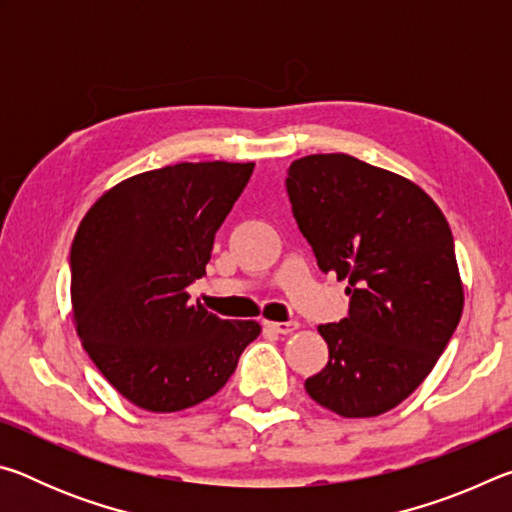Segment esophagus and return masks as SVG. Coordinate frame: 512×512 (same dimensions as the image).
Segmentation results:
<instances>
[{
	"mask_svg": "<svg viewBox=\"0 0 512 512\" xmlns=\"http://www.w3.org/2000/svg\"><path fill=\"white\" fill-rule=\"evenodd\" d=\"M264 327L275 334H291L298 329V323H275V320H264Z\"/></svg>",
	"mask_w": 512,
	"mask_h": 512,
	"instance_id": "1",
	"label": "esophagus"
}]
</instances>
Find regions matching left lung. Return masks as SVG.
<instances>
[{
	"label": "left lung",
	"mask_w": 512,
	"mask_h": 512,
	"mask_svg": "<svg viewBox=\"0 0 512 512\" xmlns=\"http://www.w3.org/2000/svg\"><path fill=\"white\" fill-rule=\"evenodd\" d=\"M287 192L318 268L350 296L348 318L318 327L329 361L305 388L343 418H375L427 379L461 320L452 230L409 178L345 153L293 160Z\"/></svg>",
	"instance_id": "1"
}]
</instances>
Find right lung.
Wrapping results in <instances>:
<instances>
[{"mask_svg": "<svg viewBox=\"0 0 512 512\" xmlns=\"http://www.w3.org/2000/svg\"><path fill=\"white\" fill-rule=\"evenodd\" d=\"M253 169L214 160L137 173L103 192L76 230V334L110 386L144 411L205 402L262 332L255 320H221L187 293Z\"/></svg>", "mask_w": 512, "mask_h": 512, "instance_id": "obj_1", "label": "right lung"}]
</instances>
